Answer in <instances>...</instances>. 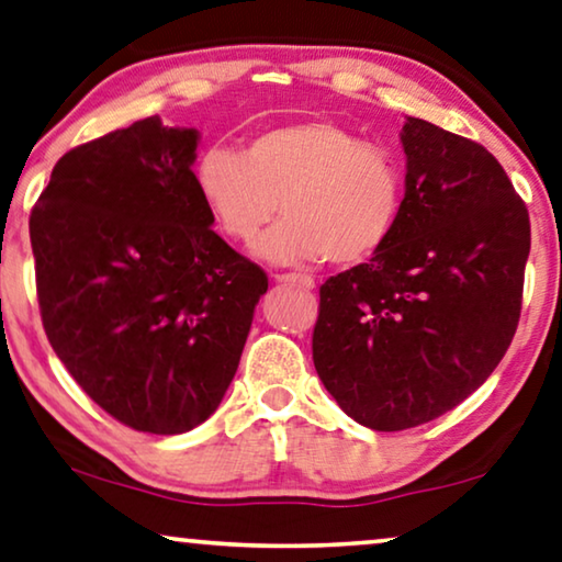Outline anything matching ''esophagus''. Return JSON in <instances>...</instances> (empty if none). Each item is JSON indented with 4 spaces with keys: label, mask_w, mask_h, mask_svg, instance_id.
<instances>
[{
    "label": "esophagus",
    "mask_w": 562,
    "mask_h": 562,
    "mask_svg": "<svg viewBox=\"0 0 562 562\" xmlns=\"http://www.w3.org/2000/svg\"><path fill=\"white\" fill-rule=\"evenodd\" d=\"M274 280L278 282H290V284H297V288L303 290H313L315 288V280L307 278V274H300V272H284V274H274Z\"/></svg>",
    "instance_id": "esophagus-1"
}]
</instances>
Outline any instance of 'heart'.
<instances>
[{
    "label": "heart",
    "instance_id": "obj_1",
    "mask_svg": "<svg viewBox=\"0 0 562 562\" xmlns=\"http://www.w3.org/2000/svg\"><path fill=\"white\" fill-rule=\"evenodd\" d=\"M194 187L214 229L249 245L274 212L284 216L257 245L274 265L353 267L379 255L404 206V173L389 148L346 125L310 119L249 138L241 156L212 146L196 158Z\"/></svg>",
    "mask_w": 562,
    "mask_h": 562
}]
</instances>
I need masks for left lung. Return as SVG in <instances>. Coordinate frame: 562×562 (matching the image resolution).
<instances>
[{
	"mask_svg": "<svg viewBox=\"0 0 562 562\" xmlns=\"http://www.w3.org/2000/svg\"><path fill=\"white\" fill-rule=\"evenodd\" d=\"M404 206L368 262L325 280L313 333L323 386L358 424L401 431L451 412L507 353L530 216L487 148L406 119Z\"/></svg>",
	"mask_w": 562,
	"mask_h": 562,
	"instance_id": "8db88e82",
	"label": "left lung"
}]
</instances>
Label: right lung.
I'll return each instance as SVG.
<instances>
[{
    "instance_id": "add662e5",
    "label": "right lung",
    "mask_w": 562,
    "mask_h": 562,
    "mask_svg": "<svg viewBox=\"0 0 562 562\" xmlns=\"http://www.w3.org/2000/svg\"><path fill=\"white\" fill-rule=\"evenodd\" d=\"M196 146V128L136 121L67 150L30 216L49 346L136 431L183 434L216 412L267 292L212 229Z\"/></svg>"
}]
</instances>
